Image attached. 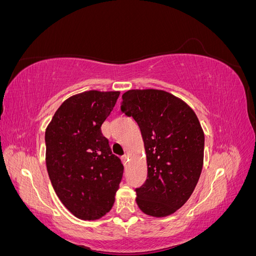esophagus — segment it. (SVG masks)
<instances>
[{
    "label": "esophagus",
    "instance_id": "34e87169",
    "mask_svg": "<svg viewBox=\"0 0 256 256\" xmlns=\"http://www.w3.org/2000/svg\"><path fill=\"white\" fill-rule=\"evenodd\" d=\"M122 161L124 166H127V161H128V156H127V154H124V156L122 157Z\"/></svg>",
    "mask_w": 256,
    "mask_h": 256
}]
</instances>
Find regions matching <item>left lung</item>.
I'll return each mask as SVG.
<instances>
[{"label": "left lung", "mask_w": 256, "mask_h": 256, "mask_svg": "<svg viewBox=\"0 0 256 256\" xmlns=\"http://www.w3.org/2000/svg\"><path fill=\"white\" fill-rule=\"evenodd\" d=\"M120 110L140 127L147 180L136 189V204L152 216L177 212L191 196L202 173L204 131L184 100L161 90H130Z\"/></svg>", "instance_id": "1"}]
</instances>
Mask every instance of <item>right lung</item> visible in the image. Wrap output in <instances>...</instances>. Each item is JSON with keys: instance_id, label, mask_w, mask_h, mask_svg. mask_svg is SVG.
<instances>
[{"instance_id": "obj_1", "label": "right lung", "mask_w": 256, "mask_h": 256, "mask_svg": "<svg viewBox=\"0 0 256 256\" xmlns=\"http://www.w3.org/2000/svg\"><path fill=\"white\" fill-rule=\"evenodd\" d=\"M120 94L92 90L69 97L46 129V164L53 189L81 220L106 216L120 188L124 166L102 134Z\"/></svg>"}]
</instances>
